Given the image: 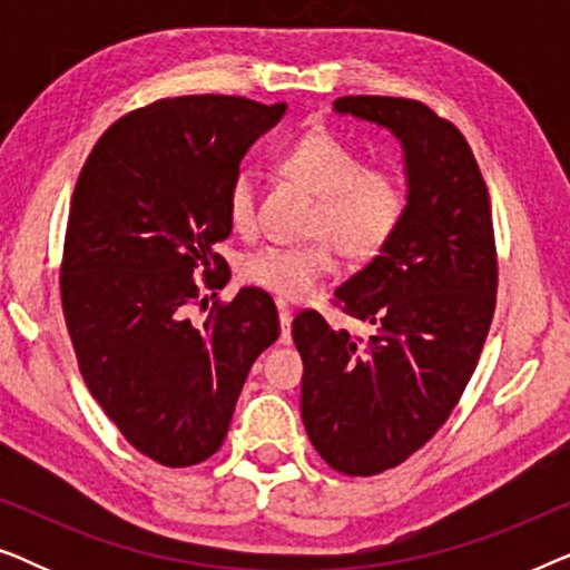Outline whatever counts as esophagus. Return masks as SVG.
<instances>
[{
  "instance_id": "esophagus-1",
  "label": "esophagus",
  "mask_w": 570,
  "mask_h": 570,
  "mask_svg": "<svg viewBox=\"0 0 570 570\" xmlns=\"http://www.w3.org/2000/svg\"><path fill=\"white\" fill-rule=\"evenodd\" d=\"M277 311H279V330H283V334H279V342L283 345H291V326H293V311L285 306L283 301L277 303Z\"/></svg>"
}]
</instances>
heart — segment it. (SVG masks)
I'll return each instance as SVG.
<instances>
[{
    "mask_svg": "<svg viewBox=\"0 0 570 570\" xmlns=\"http://www.w3.org/2000/svg\"><path fill=\"white\" fill-rule=\"evenodd\" d=\"M279 168L316 194L311 230L324 233L311 244H267L240 259V277L279 298H303L334 269V244L350 259H371L384 248L407 209L400 178L381 168H363L361 155L330 131H308L279 155ZM225 215L246 233L256 223V178L240 168L225 191Z\"/></svg>",
    "mask_w": 570,
    "mask_h": 570,
    "instance_id": "obj_1",
    "label": "heart"
}]
</instances>
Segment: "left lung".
<instances>
[{
    "label": "left lung",
    "instance_id": "1",
    "mask_svg": "<svg viewBox=\"0 0 570 570\" xmlns=\"http://www.w3.org/2000/svg\"><path fill=\"white\" fill-rule=\"evenodd\" d=\"M334 111L379 124L404 150L407 209L392 240L334 291L368 340L316 311L293 322L301 415L332 470L368 478L415 454L456 407L495 311L488 186L454 124L420 100L345 96Z\"/></svg>",
    "mask_w": 570,
    "mask_h": 570
}]
</instances>
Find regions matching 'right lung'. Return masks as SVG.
Wrapping results in <instances>:
<instances>
[{
  "mask_svg": "<svg viewBox=\"0 0 570 570\" xmlns=\"http://www.w3.org/2000/svg\"><path fill=\"white\" fill-rule=\"evenodd\" d=\"M285 108L155 100L111 124L77 178L59 277L69 337L96 402L163 466L199 464L223 446L248 371L279 337L275 301L259 287L217 301L199 324L189 308L197 272L209 291L230 277L215 254L233 230L225 191Z\"/></svg>",
  "mask_w": 570,
  "mask_h": 570,
  "instance_id": "obj_1",
  "label": "right lung"
}]
</instances>
